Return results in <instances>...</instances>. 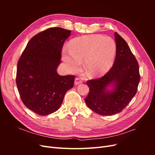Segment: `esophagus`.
Here are the masks:
<instances>
[{"mask_svg":"<svg viewBox=\"0 0 155 155\" xmlns=\"http://www.w3.org/2000/svg\"><path fill=\"white\" fill-rule=\"evenodd\" d=\"M83 81L81 80V79H80L79 78H76L75 79V81H74V85H78L79 84L82 83Z\"/></svg>","mask_w":155,"mask_h":155,"instance_id":"34e87169","label":"esophagus"}]
</instances>
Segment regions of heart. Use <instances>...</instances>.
Here are the masks:
<instances>
[{
	"instance_id": "obj_1",
	"label": "heart",
	"mask_w": 155,
	"mask_h": 155,
	"mask_svg": "<svg viewBox=\"0 0 155 155\" xmlns=\"http://www.w3.org/2000/svg\"><path fill=\"white\" fill-rule=\"evenodd\" d=\"M116 51L114 41L101 35L78 37L70 41L68 51L63 50L62 59L69 71H77L83 60L88 76L96 77L107 73L113 63Z\"/></svg>"
}]
</instances>
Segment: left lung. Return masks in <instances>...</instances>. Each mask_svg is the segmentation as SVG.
<instances>
[{"mask_svg": "<svg viewBox=\"0 0 155 155\" xmlns=\"http://www.w3.org/2000/svg\"><path fill=\"white\" fill-rule=\"evenodd\" d=\"M116 54L112 67L100 78L88 80L87 106L102 116L122 111L137 92L140 80L139 65L126 41L114 33ZM112 86L109 90L107 87Z\"/></svg>", "mask_w": 155, "mask_h": 155, "instance_id": "8db88e82", "label": "left lung"}]
</instances>
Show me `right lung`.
I'll list each match as a JSON object with an SVG mask.
<instances>
[{"label":"right lung","mask_w":155,"mask_h":155,"mask_svg":"<svg viewBox=\"0 0 155 155\" xmlns=\"http://www.w3.org/2000/svg\"><path fill=\"white\" fill-rule=\"evenodd\" d=\"M70 33L59 27L39 33L28 43L18 61L16 84L21 100L39 115L58 110L74 86V76L57 72L63 46Z\"/></svg>","instance_id":"1"}]
</instances>
